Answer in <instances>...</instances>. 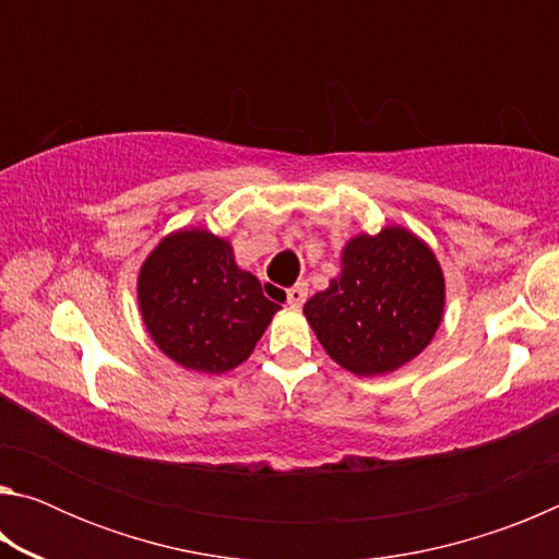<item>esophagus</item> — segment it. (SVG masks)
I'll use <instances>...</instances> for the list:
<instances>
[{
  "label": "esophagus",
  "mask_w": 559,
  "mask_h": 559,
  "mask_svg": "<svg viewBox=\"0 0 559 559\" xmlns=\"http://www.w3.org/2000/svg\"><path fill=\"white\" fill-rule=\"evenodd\" d=\"M286 296H288V306L290 308H300L302 302H306V298H308V286H306V283H296V286L288 288Z\"/></svg>",
  "instance_id": "1"
}]
</instances>
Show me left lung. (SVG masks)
I'll return each instance as SVG.
<instances>
[{"label": "left lung", "mask_w": 559, "mask_h": 559, "mask_svg": "<svg viewBox=\"0 0 559 559\" xmlns=\"http://www.w3.org/2000/svg\"><path fill=\"white\" fill-rule=\"evenodd\" d=\"M447 306L437 257L404 226L357 234L343 249V271L306 302L320 345L357 377L400 370L431 343Z\"/></svg>", "instance_id": "obj_1"}]
</instances>
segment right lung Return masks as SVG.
<instances>
[{
  "mask_svg": "<svg viewBox=\"0 0 559 559\" xmlns=\"http://www.w3.org/2000/svg\"><path fill=\"white\" fill-rule=\"evenodd\" d=\"M140 316L150 337L185 370L222 374L249 359L278 313L234 249L206 229L165 236L140 266Z\"/></svg>",
  "mask_w": 559,
  "mask_h": 559,
  "instance_id": "obj_1",
  "label": "right lung"
}]
</instances>
